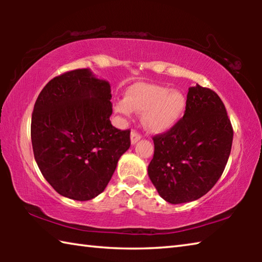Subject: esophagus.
<instances>
[{"mask_svg": "<svg viewBox=\"0 0 262 262\" xmlns=\"http://www.w3.org/2000/svg\"><path fill=\"white\" fill-rule=\"evenodd\" d=\"M140 140H141V135L139 134V133H136V132H132L130 133V143L133 145L136 144Z\"/></svg>", "mask_w": 262, "mask_h": 262, "instance_id": "34e87169", "label": "esophagus"}]
</instances>
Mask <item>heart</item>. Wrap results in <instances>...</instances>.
<instances>
[{"instance_id":"1","label":"heart","mask_w":262,"mask_h":262,"mask_svg":"<svg viewBox=\"0 0 262 262\" xmlns=\"http://www.w3.org/2000/svg\"><path fill=\"white\" fill-rule=\"evenodd\" d=\"M187 98L183 91L156 84H136L126 98L114 104L115 112L129 118L142 113V123L149 132L164 133L178 123L185 113Z\"/></svg>"}]
</instances>
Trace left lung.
<instances>
[{"label": "left lung", "mask_w": 262, "mask_h": 262, "mask_svg": "<svg viewBox=\"0 0 262 262\" xmlns=\"http://www.w3.org/2000/svg\"><path fill=\"white\" fill-rule=\"evenodd\" d=\"M233 130L223 101L210 89H188L184 118L154 137L148 174L172 205L195 201L214 187L231 152Z\"/></svg>", "instance_id": "left-lung-1"}]
</instances>
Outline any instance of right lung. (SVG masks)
Masks as SVG:
<instances>
[{"mask_svg": "<svg viewBox=\"0 0 262 262\" xmlns=\"http://www.w3.org/2000/svg\"><path fill=\"white\" fill-rule=\"evenodd\" d=\"M111 85L90 69L53 78L35 101L31 140L34 159L62 196L88 201L104 192L130 132L112 126Z\"/></svg>", "mask_w": 262, "mask_h": 262, "instance_id": "obj_1", "label": "right lung"}]
</instances>
